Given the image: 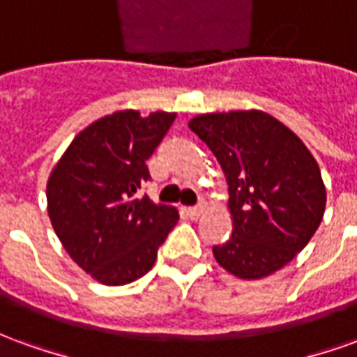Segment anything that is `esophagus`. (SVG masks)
Listing matches in <instances>:
<instances>
[{"instance_id": "34e87169", "label": "esophagus", "mask_w": 357, "mask_h": 357, "mask_svg": "<svg viewBox=\"0 0 357 357\" xmlns=\"http://www.w3.org/2000/svg\"><path fill=\"white\" fill-rule=\"evenodd\" d=\"M185 212H187V216L191 218V220H199L202 212H204V206H193V208H187Z\"/></svg>"}]
</instances>
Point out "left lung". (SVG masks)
<instances>
[{
    "instance_id": "left-lung-1",
    "label": "left lung",
    "mask_w": 357,
    "mask_h": 357,
    "mask_svg": "<svg viewBox=\"0 0 357 357\" xmlns=\"http://www.w3.org/2000/svg\"><path fill=\"white\" fill-rule=\"evenodd\" d=\"M189 128L214 153L229 191L233 231L212 247L239 279H264L291 262L321 224L327 191L296 133L264 110L199 114Z\"/></svg>"
}]
</instances>
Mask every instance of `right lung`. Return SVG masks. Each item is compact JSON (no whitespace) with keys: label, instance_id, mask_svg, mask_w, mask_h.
<instances>
[{"label":"right lung","instance_id":"obj_1","mask_svg":"<svg viewBox=\"0 0 357 357\" xmlns=\"http://www.w3.org/2000/svg\"><path fill=\"white\" fill-rule=\"evenodd\" d=\"M176 112L118 110L66 147L47 179V214L68 256L109 287L139 279L178 224V208L135 197Z\"/></svg>","mask_w":357,"mask_h":357}]
</instances>
